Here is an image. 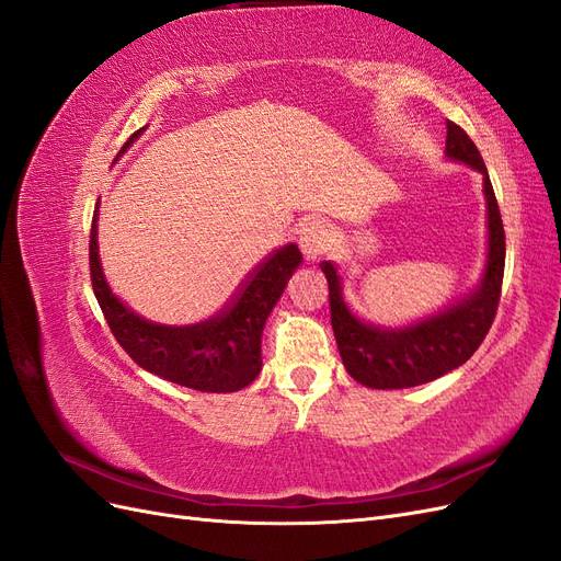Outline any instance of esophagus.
I'll return each mask as SVG.
<instances>
[{
    "label": "esophagus",
    "mask_w": 561,
    "mask_h": 561,
    "mask_svg": "<svg viewBox=\"0 0 561 561\" xmlns=\"http://www.w3.org/2000/svg\"><path fill=\"white\" fill-rule=\"evenodd\" d=\"M330 239H332V233H330L328 225H322L320 219H311V222L304 225L299 231V248L304 252V257H307L309 262H316L320 254L328 250Z\"/></svg>",
    "instance_id": "34e87169"
}]
</instances>
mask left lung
I'll list each match as a JSON object with an SVG mask.
<instances>
[{
  "mask_svg": "<svg viewBox=\"0 0 561 561\" xmlns=\"http://www.w3.org/2000/svg\"><path fill=\"white\" fill-rule=\"evenodd\" d=\"M445 154L478 171L484 184L486 262L480 285L470 295L414 325L381 328L348 309L336 266L332 262L320 264L330 285V316L339 355L348 375L367 388H412L439 379L461 367L480 348L494 322L505 266V231L494 186L478 147L461 126L451 122H447Z\"/></svg>",
  "mask_w": 561,
  "mask_h": 561,
  "instance_id": "obj_1",
  "label": "left lung"
}]
</instances>
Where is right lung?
Returning <instances> with one entry per match:
<instances>
[{
  "label": "right lung",
  "mask_w": 561,
  "mask_h": 561,
  "mask_svg": "<svg viewBox=\"0 0 561 561\" xmlns=\"http://www.w3.org/2000/svg\"><path fill=\"white\" fill-rule=\"evenodd\" d=\"M145 128L130 135L116 159L140 138ZM89 260L100 309L116 342L135 363L178 386L203 393H233L257 379L266 318L304 257L295 243L278 248L257 268H252L248 280L239 287V295L222 311L192 325H161L147 320L112 293L98 254V208L91 227Z\"/></svg>",
  "instance_id": "add662e5"
}]
</instances>
